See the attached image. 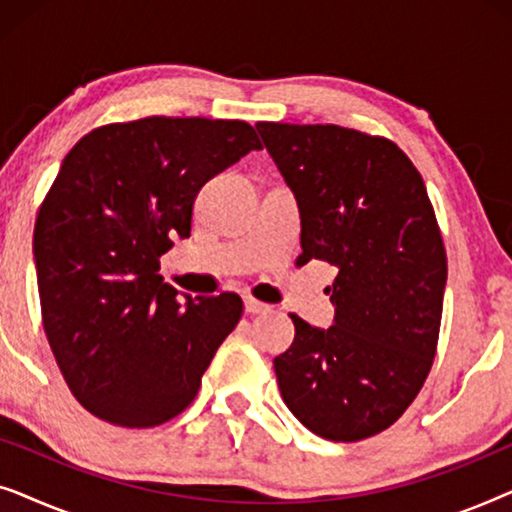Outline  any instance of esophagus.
<instances>
[{
	"mask_svg": "<svg viewBox=\"0 0 512 512\" xmlns=\"http://www.w3.org/2000/svg\"><path fill=\"white\" fill-rule=\"evenodd\" d=\"M244 310L249 314H265L270 312V305H265L261 300H254V298H244Z\"/></svg>",
	"mask_w": 512,
	"mask_h": 512,
	"instance_id": "esophagus-1",
	"label": "esophagus"
}]
</instances>
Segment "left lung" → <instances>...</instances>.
Instances as JSON below:
<instances>
[{
  "mask_svg": "<svg viewBox=\"0 0 512 512\" xmlns=\"http://www.w3.org/2000/svg\"><path fill=\"white\" fill-rule=\"evenodd\" d=\"M296 195L298 263L338 268L333 326L291 314L275 359L282 398L312 433L354 443L408 410L436 356L447 256L422 174L394 142L338 125L256 123Z\"/></svg>",
  "mask_w": 512,
  "mask_h": 512,
  "instance_id": "obj_1",
  "label": "left lung"
}]
</instances>
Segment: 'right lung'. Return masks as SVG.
I'll return each instance as SVG.
<instances>
[{"instance_id": "1", "label": "right lung", "mask_w": 512, "mask_h": 512, "mask_svg": "<svg viewBox=\"0 0 512 512\" xmlns=\"http://www.w3.org/2000/svg\"><path fill=\"white\" fill-rule=\"evenodd\" d=\"M258 149L244 121L151 116L88 132L62 160L34 226V265L48 345L95 417L146 429L198 394L242 300L181 303L158 258L191 237L200 188Z\"/></svg>"}]
</instances>
